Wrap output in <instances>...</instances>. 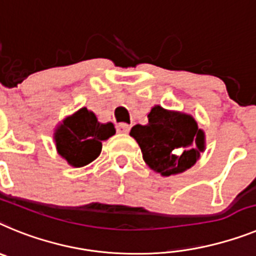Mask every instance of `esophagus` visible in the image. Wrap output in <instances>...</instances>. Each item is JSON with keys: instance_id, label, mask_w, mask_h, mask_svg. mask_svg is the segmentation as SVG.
Returning <instances> with one entry per match:
<instances>
[{"instance_id": "esophagus-1", "label": "esophagus", "mask_w": 256, "mask_h": 256, "mask_svg": "<svg viewBox=\"0 0 256 256\" xmlns=\"http://www.w3.org/2000/svg\"><path fill=\"white\" fill-rule=\"evenodd\" d=\"M130 125H128V124H118V125L116 126V130H117V132H120V134H128V131H130Z\"/></svg>"}]
</instances>
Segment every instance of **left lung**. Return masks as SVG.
Listing matches in <instances>:
<instances>
[{"label": "left lung", "mask_w": 256, "mask_h": 256, "mask_svg": "<svg viewBox=\"0 0 256 256\" xmlns=\"http://www.w3.org/2000/svg\"><path fill=\"white\" fill-rule=\"evenodd\" d=\"M130 136L140 146L144 162L162 176L186 171L206 150L205 131L192 116L161 106H152L148 124L132 126Z\"/></svg>", "instance_id": "left-lung-1"}]
</instances>
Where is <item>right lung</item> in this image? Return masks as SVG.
<instances>
[{
	"label": "right lung",
	"mask_w": 256,
	"mask_h": 256,
	"mask_svg": "<svg viewBox=\"0 0 256 256\" xmlns=\"http://www.w3.org/2000/svg\"><path fill=\"white\" fill-rule=\"evenodd\" d=\"M116 134L112 122L100 124L86 106L68 116L54 132L56 152L73 168H82L96 160L102 142Z\"/></svg>",
	"instance_id": "obj_1"
}]
</instances>
